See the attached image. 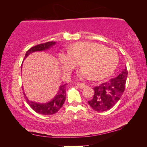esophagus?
I'll return each mask as SVG.
<instances>
[{"instance_id":"obj_1","label":"esophagus","mask_w":147,"mask_h":147,"mask_svg":"<svg viewBox=\"0 0 147 147\" xmlns=\"http://www.w3.org/2000/svg\"><path fill=\"white\" fill-rule=\"evenodd\" d=\"M77 85H78V86L79 87V88H81V89H83L84 88H86V87H87L86 84H84V83H78V84H77Z\"/></svg>"}]
</instances>
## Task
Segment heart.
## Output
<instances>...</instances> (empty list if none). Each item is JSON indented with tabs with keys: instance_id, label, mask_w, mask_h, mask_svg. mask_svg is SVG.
Here are the masks:
<instances>
[{
	"instance_id": "1",
	"label": "heart",
	"mask_w": 147,
	"mask_h": 147,
	"mask_svg": "<svg viewBox=\"0 0 147 147\" xmlns=\"http://www.w3.org/2000/svg\"><path fill=\"white\" fill-rule=\"evenodd\" d=\"M58 59L63 71L69 73L80 61L84 66L79 72L81 78L102 79L115 70L119 63V55L115 50L106 48L92 42H80L67 51H61Z\"/></svg>"
}]
</instances>
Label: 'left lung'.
I'll return each instance as SVG.
<instances>
[{
	"label": "left lung",
	"mask_w": 147,
	"mask_h": 147,
	"mask_svg": "<svg viewBox=\"0 0 147 147\" xmlns=\"http://www.w3.org/2000/svg\"><path fill=\"white\" fill-rule=\"evenodd\" d=\"M128 71L126 67L116 77L93 88V98L88 101L92 108L96 111L109 110L115 105L125 89Z\"/></svg>",
	"instance_id": "8db88e82"
}]
</instances>
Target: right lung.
Segmentation results:
<instances>
[{"label": "right lung", "mask_w": 147, "mask_h": 147, "mask_svg": "<svg viewBox=\"0 0 147 147\" xmlns=\"http://www.w3.org/2000/svg\"><path fill=\"white\" fill-rule=\"evenodd\" d=\"M56 43V42L49 41L47 43H41L38 45L34 46L28 49L26 53L24 58H26L30 54H31L36 51H41L44 50L49 49L50 47L54 45ZM66 85L64 84L59 87V90L56 96L54 98L53 100L50 102L49 103L45 104H38L34 102L29 101L28 99H26L27 102L28 103L30 108L34 110L38 113L41 114V115H53L59 111L66 98Z\"/></svg>", "instance_id": "obj_1"}]
</instances>
